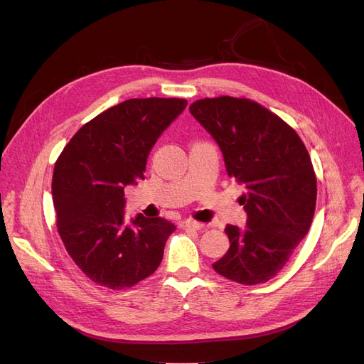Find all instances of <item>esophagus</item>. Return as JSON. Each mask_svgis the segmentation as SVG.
<instances>
[{
	"label": "esophagus",
	"mask_w": 364,
	"mask_h": 364,
	"mask_svg": "<svg viewBox=\"0 0 364 364\" xmlns=\"http://www.w3.org/2000/svg\"><path fill=\"white\" fill-rule=\"evenodd\" d=\"M183 226L188 228V229H194V230H200L205 228V223H200V222H196V220L193 218H186L183 222Z\"/></svg>",
	"instance_id": "34e87169"
}]
</instances>
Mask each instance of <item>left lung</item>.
Segmentation results:
<instances>
[{"mask_svg":"<svg viewBox=\"0 0 364 364\" xmlns=\"http://www.w3.org/2000/svg\"><path fill=\"white\" fill-rule=\"evenodd\" d=\"M190 112L222 150L229 178L246 188L247 223L225 228L230 246L213 269L245 285L267 282L311 226L317 182L310 155L285 121L247 98H203Z\"/></svg>","mask_w":364,"mask_h":364,"instance_id":"left-lung-1","label":"left lung"}]
</instances>
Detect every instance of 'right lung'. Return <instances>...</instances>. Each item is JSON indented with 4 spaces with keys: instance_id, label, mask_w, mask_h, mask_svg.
I'll return each instance as SVG.
<instances>
[{
    "instance_id": "obj_1",
    "label": "right lung",
    "mask_w": 364,
    "mask_h": 364,
    "mask_svg": "<svg viewBox=\"0 0 364 364\" xmlns=\"http://www.w3.org/2000/svg\"><path fill=\"white\" fill-rule=\"evenodd\" d=\"M188 102L130 98L86 123L60 153L53 203L65 249L103 287L121 290L146 279L176 229L162 217H124V186L144 181L150 150Z\"/></svg>"
}]
</instances>
